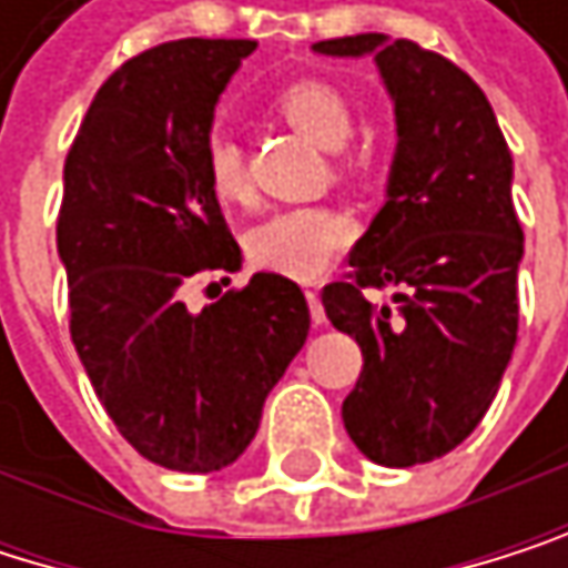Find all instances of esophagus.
Returning a JSON list of instances; mask_svg holds the SVG:
<instances>
[{"label":"esophagus","mask_w":568,"mask_h":568,"mask_svg":"<svg viewBox=\"0 0 568 568\" xmlns=\"http://www.w3.org/2000/svg\"><path fill=\"white\" fill-rule=\"evenodd\" d=\"M307 294V307H311V321L324 324V307H321V294L317 291H304Z\"/></svg>","instance_id":"34e87169"}]
</instances>
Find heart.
I'll return each mask as SVG.
<instances>
[{
	"mask_svg": "<svg viewBox=\"0 0 568 568\" xmlns=\"http://www.w3.org/2000/svg\"><path fill=\"white\" fill-rule=\"evenodd\" d=\"M274 110L307 140L324 150H341L354 133V110L347 97L327 80H294L277 90ZM203 180L217 200H244L247 196V170L241 143L214 126L203 140ZM354 227L331 206H291L264 217L247 234V257L271 274H284L294 281L321 277L334 257L347 247Z\"/></svg>",
	"mask_w": 568,
	"mask_h": 568,
	"instance_id": "heart-1",
	"label": "heart"
}]
</instances>
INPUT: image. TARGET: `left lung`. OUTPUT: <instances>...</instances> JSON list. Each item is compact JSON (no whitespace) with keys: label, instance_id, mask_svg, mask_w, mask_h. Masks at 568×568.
I'll list each match as a JSON object with an SVG mask.
<instances>
[{"label":"left lung","instance_id":"1","mask_svg":"<svg viewBox=\"0 0 568 568\" xmlns=\"http://www.w3.org/2000/svg\"><path fill=\"white\" fill-rule=\"evenodd\" d=\"M314 52L372 55L395 103L385 206L354 244L347 281L321 301L365 358L341 405L351 442L408 468L475 432L513 358L523 261L513 153L485 93L445 55L382 32L324 39ZM385 283L409 287L398 312L364 297Z\"/></svg>","mask_w":568,"mask_h":568}]
</instances>
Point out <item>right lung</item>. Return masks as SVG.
<instances>
[{"label":"right lung","instance_id":"right-lung-1","mask_svg":"<svg viewBox=\"0 0 568 568\" xmlns=\"http://www.w3.org/2000/svg\"><path fill=\"white\" fill-rule=\"evenodd\" d=\"M254 49L176 39L133 55L93 97L62 170L69 334L120 435L173 471H221L244 455L311 327L301 287L281 274L261 271L203 311L180 297L193 274L241 267L203 180V140Z\"/></svg>","mask_w":568,"mask_h":568}]
</instances>
